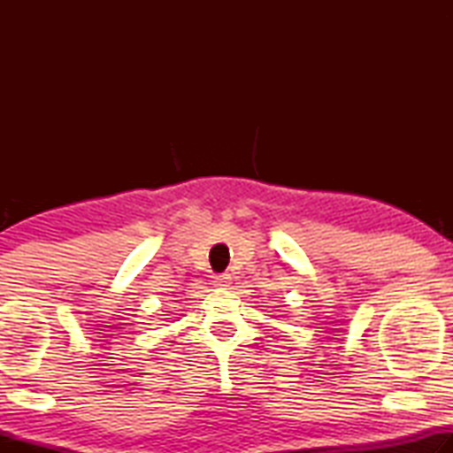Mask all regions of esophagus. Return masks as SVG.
Instances as JSON below:
<instances>
[{"instance_id":"1","label":"esophagus","mask_w":453,"mask_h":453,"mask_svg":"<svg viewBox=\"0 0 453 453\" xmlns=\"http://www.w3.org/2000/svg\"><path fill=\"white\" fill-rule=\"evenodd\" d=\"M229 283H232V275H229V273H221V275H216V278H213V286H216V288L226 289Z\"/></svg>"}]
</instances>
